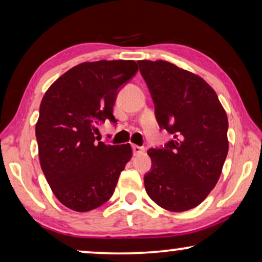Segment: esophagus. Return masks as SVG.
I'll list each match as a JSON object with an SVG mask.
<instances>
[{
	"label": "esophagus",
	"mask_w": 262,
	"mask_h": 262,
	"mask_svg": "<svg viewBox=\"0 0 262 262\" xmlns=\"http://www.w3.org/2000/svg\"><path fill=\"white\" fill-rule=\"evenodd\" d=\"M132 150H134V155H141V154L144 152V148L143 146H139V145H132Z\"/></svg>",
	"instance_id": "34e87169"
}]
</instances>
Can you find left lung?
Instances as JSON below:
<instances>
[{"label": "left lung", "instance_id": "1", "mask_svg": "<svg viewBox=\"0 0 262 262\" xmlns=\"http://www.w3.org/2000/svg\"><path fill=\"white\" fill-rule=\"evenodd\" d=\"M160 126L173 135L164 149H150L148 195L173 212L198 206L216 186L227 159L228 117L216 92L191 71L167 60H138Z\"/></svg>", "mask_w": 262, "mask_h": 262}]
</instances>
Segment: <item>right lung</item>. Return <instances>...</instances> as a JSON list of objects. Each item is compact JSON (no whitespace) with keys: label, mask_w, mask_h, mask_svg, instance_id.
<instances>
[{"label":"right lung","mask_w":262,"mask_h":262,"mask_svg":"<svg viewBox=\"0 0 262 262\" xmlns=\"http://www.w3.org/2000/svg\"><path fill=\"white\" fill-rule=\"evenodd\" d=\"M135 60H98L71 68L42 96L35 124L40 167L56 198L87 212L113 195L131 145L96 142V124L113 117L118 88L137 73Z\"/></svg>","instance_id":"obj_1"}]
</instances>
